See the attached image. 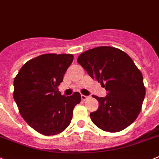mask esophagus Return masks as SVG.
Here are the masks:
<instances>
[{"label":"esophagus","mask_w":159,"mask_h":159,"mask_svg":"<svg viewBox=\"0 0 159 159\" xmlns=\"http://www.w3.org/2000/svg\"><path fill=\"white\" fill-rule=\"evenodd\" d=\"M89 98V96H84V95H81V100H83V101H84V100H86L87 99Z\"/></svg>","instance_id":"esophagus-1"}]
</instances>
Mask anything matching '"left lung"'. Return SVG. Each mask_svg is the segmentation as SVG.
<instances>
[{
	"instance_id": "left-lung-1",
	"label": "left lung",
	"mask_w": 159,
	"mask_h": 159,
	"mask_svg": "<svg viewBox=\"0 0 159 159\" xmlns=\"http://www.w3.org/2000/svg\"><path fill=\"white\" fill-rule=\"evenodd\" d=\"M90 77L107 91L106 97L93 96L99 107L90 113L100 129L117 133L138 117L144 100L143 75L129 55L110 46H100L81 53L77 59Z\"/></svg>"
}]
</instances>
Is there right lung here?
<instances>
[{
    "label": "right lung",
    "mask_w": 159,
    "mask_h": 159,
    "mask_svg": "<svg viewBox=\"0 0 159 159\" xmlns=\"http://www.w3.org/2000/svg\"><path fill=\"white\" fill-rule=\"evenodd\" d=\"M72 54L41 55L26 62L14 79L13 97L23 119L44 136L64 131L70 123L74 108L81 102V94L62 96L59 86Z\"/></svg>",
    "instance_id": "add662e5"
}]
</instances>
